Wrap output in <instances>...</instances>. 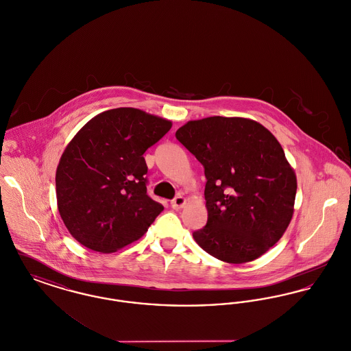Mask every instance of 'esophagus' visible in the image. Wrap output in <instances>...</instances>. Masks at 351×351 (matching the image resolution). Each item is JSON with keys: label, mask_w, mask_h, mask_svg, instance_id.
I'll return each mask as SVG.
<instances>
[{"label": "esophagus", "mask_w": 351, "mask_h": 351, "mask_svg": "<svg viewBox=\"0 0 351 351\" xmlns=\"http://www.w3.org/2000/svg\"><path fill=\"white\" fill-rule=\"evenodd\" d=\"M184 204H185V197H183L182 195L176 196L173 200L171 201V206H172L173 209H180V208H183Z\"/></svg>", "instance_id": "34e87169"}]
</instances>
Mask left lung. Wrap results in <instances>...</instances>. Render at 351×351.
<instances>
[{"label":"left lung","instance_id":"8db88e82","mask_svg":"<svg viewBox=\"0 0 351 351\" xmlns=\"http://www.w3.org/2000/svg\"><path fill=\"white\" fill-rule=\"evenodd\" d=\"M176 139L204 166L208 222L201 249L226 263L251 262L287 230L298 182L278 139L249 118L189 121Z\"/></svg>","mask_w":351,"mask_h":351}]
</instances>
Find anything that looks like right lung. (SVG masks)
Wrapping results in <instances>:
<instances>
[{
    "mask_svg": "<svg viewBox=\"0 0 351 351\" xmlns=\"http://www.w3.org/2000/svg\"><path fill=\"white\" fill-rule=\"evenodd\" d=\"M172 122L134 108L102 112L68 143L56 169V199L83 246L114 252L147 232L163 205L147 195L146 150Z\"/></svg>",
    "mask_w": 351,
    "mask_h": 351,
    "instance_id": "right-lung-1",
    "label": "right lung"
}]
</instances>
